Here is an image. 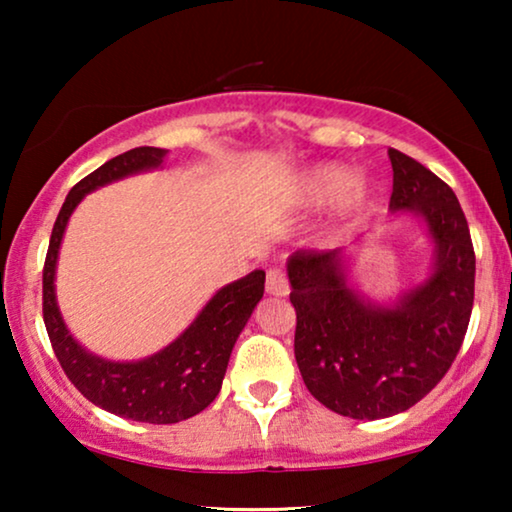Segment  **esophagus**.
<instances>
[{
    "label": "esophagus",
    "mask_w": 512,
    "mask_h": 512,
    "mask_svg": "<svg viewBox=\"0 0 512 512\" xmlns=\"http://www.w3.org/2000/svg\"><path fill=\"white\" fill-rule=\"evenodd\" d=\"M265 291L270 296H286L289 293V279H286V272L279 268H270L268 277H265Z\"/></svg>",
    "instance_id": "obj_1"
}]
</instances>
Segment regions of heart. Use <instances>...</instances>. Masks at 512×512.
I'll list each match as a JSON object with an SVG mask.
<instances>
[{
	"mask_svg": "<svg viewBox=\"0 0 512 512\" xmlns=\"http://www.w3.org/2000/svg\"><path fill=\"white\" fill-rule=\"evenodd\" d=\"M303 191L310 200L324 202L340 195L342 216H352L368 205L370 188L366 181H349V172L340 165H321L305 174Z\"/></svg>",
	"mask_w": 512,
	"mask_h": 512,
	"instance_id": "1",
	"label": "heart"
}]
</instances>
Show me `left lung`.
<instances>
[{
  "label": "left lung",
  "instance_id": "1",
  "mask_svg": "<svg viewBox=\"0 0 512 512\" xmlns=\"http://www.w3.org/2000/svg\"><path fill=\"white\" fill-rule=\"evenodd\" d=\"M389 160V209L422 216L436 247L426 282L377 305L349 284L345 249L296 251L286 263L305 387L352 419L391 417L422 401L457 359L473 310L475 251L457 195L415 158L389 149Z\"/></svg>",
  "mask_w": 512,
  "mask_h": 512
}]
</instances>
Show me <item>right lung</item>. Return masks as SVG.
Segmentation results:
<instances>
[{
  "instance_id": "1",
  "label": "right lung",
  "mask_w": 512,
  "mask_h": 512,
  "mask_svg": "<svg viewBox=\"0 0 512 512\" xmlns=\"http://www.w3.org/2000/svg\"><path fill=\"white\" fill-rule=\"evenodd\" d=\"M165 153L156 146H137L81 179L55 219L44 263V324L65 375L97 408L149 424L184 422L219 396L230 352L265 291L263 270L223 286L177 340L142 361H107L74 340L55 300V265L69 216L86 193L130 174L156 170Z\"/></svg>"
}]
</instances>
